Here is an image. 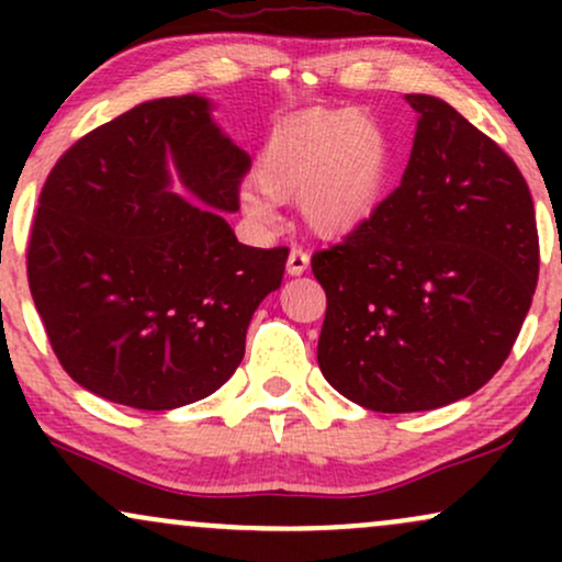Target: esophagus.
I'll return each mask as SVG.
<instances>
[{"label":"esophagus","instance_id":"esophagus-1","mask_svg":"<svg viewBox=\"0 0 562 562\" xmlns=\"http://www.w3.org/2000/svg\"><path fill=\"white\" fill-rule=\"evenodd\" d=\"M308 269V254L306 250H301V248H293L288 254V274L290 277H301L303 272H306Z\"/></svg>","mask_w":562,"mask_h":562}]
</instances>
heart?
<instances>
[{
  "label": "heart",
  "instance_id": "heart-1",
  "mask_svg": "<svg viewBox=\"0 0 562 562\" xmlns=\"http://www.w3.org/2000/svg\"><path fill=\"white\" fill-rule=\"evenodd\" d=\"M391 173L393 145L375 119L308 111L269 134L237 203L250 224L269 229L280 218V200H299L308 229L346 237L375 216Z\"/></svg>",
  "mask_w": 562,
  "mask_h": 562
}]
</instances>
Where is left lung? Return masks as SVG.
I'll list each match as a JSON object with an SVG mask.
<instances>
[{
  "label": "left lung",
  "instance_id": "1",
  "mask_svg": "<svg viewBox=\"0 0 562 562\" xmlns=\"http://www.w3.org/2000/svg\"><path fill=\"white\" fill-rule=\"evenodd\" d=\"M417 113L402 184L312 259L327 293L322 375L372 412H425L486 385L539 277L533 200L513 158L449 102Z\"/></svg>",
  "mask_w": 562,
  "mask_h": 562
}]
</instances>
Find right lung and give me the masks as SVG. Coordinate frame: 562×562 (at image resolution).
<instances>
[{"instance_id":"obj_1","label":"right lung","mask_w":562,"mask_h":562,"mask_svg":"<svg viewBox=\"0 0 562 562\" xmlns=\"http://www.w3.org/2000/svg\"><path fill=\"white\" fill-rule=\"evenodd\" d=\"M214 108L200 94L139 102L76 142L38 198L36 312L68 375L113 404L177 409L222 389L282 285L288 248L237 243L227 222L250 158Z\"/></svg>"}]
</instances>
